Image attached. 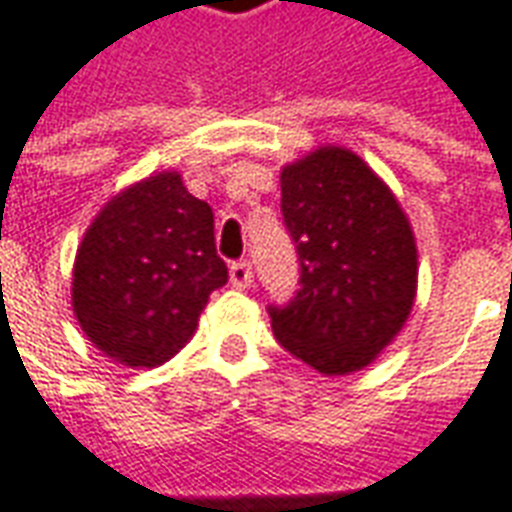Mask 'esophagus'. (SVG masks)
Instances as JSON below:
<instances>
[{"label": "esophagus", "instance_id": "esophagus-1", "mask_svg": "<svg viewBox=\"0 0 512 512\" xmlns=\"http://www.w3.org/2000/svg\"><path fill=\"white\" fill-rule=\"evenodd\" d=\"M252 266H249V263H246V260H238V263H233V266H230V285H233V288H238V290H244V288H249V285H252Z\"/></svg>", "mask_w": 512, "mask_h": 512}]
</instances>
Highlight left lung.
Listing matches in <instances>:
<instances>
[{"mask_svg":"<svg viewBox=\"0 0 512 512\" xmlns=\"http://www.w3.org/2000/svg\"><path fill=\"white\" fill-rule=\"evenodd\" d=\"M282 216L301 288L271 307L285 351L323 376H351L403 332L417 299V238L395 191L354 150L321 145L282 167Z\"/></svg>","mask_w":512,"mask_h":512,"instance_id":"left-lung-1","label":"left lung"}]
</instances>
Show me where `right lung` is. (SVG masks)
<instances>
[{"instance_id": "obj_1", "label": "right lung", "mask_w": 512, "mask_h": 512, "mask_svg": "<svg viewBox=\"0 0 512 512\" xmlns=\"http://www.w3.org/2000/svg\"><path fill=\"white\" fill-rule=\"evenodd\" d=\"M71 277L73 315L101 354L126 367L164 365L227 282L211 205L175 169L136 180L95 213Z\"/></svg>"}]
</instances>
